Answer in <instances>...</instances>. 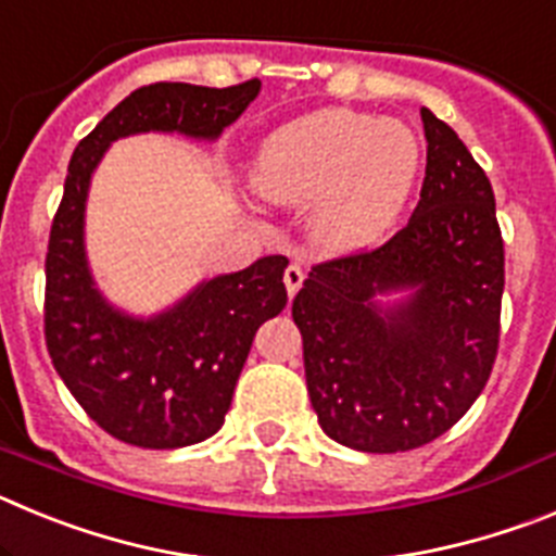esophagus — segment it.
<instances>
[{"label":"esophagus","mask_w":556,"mask_h":556,"mask_svg":"<svg viewBox=\"0 0 556 556\" xmlns=\"http://www.w3.org/2000/svg\"><path fill=\"white\" fill-rule=\"evenodd\" d=\"M303 278H306V273H303L298 264H289V267L283 269V283H287L289 298H294V294H298V289L303 287Z\"/></svg>","instance_id":"1"}]
</instances>
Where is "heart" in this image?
I'll list each match as a JSON object with an SVG mask.
<instances>
[{
  "label": "heart",
  "instance_id": "1",
  "mask_svg": "<svg viewBox=\"0 0 556 556\" xmlns=\"http://www.w3.org/2000/svg\"><path fill=\"white\" fill-rule=\"evenodd\" d=\"M420 172V141L404 122L328 108L264 144L255 186L281 205H308L312 239L328 253L381 242L406 208Z\"/></svg>",
  "mask_w": 556,
  "mask_h": 556
}]
</instances>
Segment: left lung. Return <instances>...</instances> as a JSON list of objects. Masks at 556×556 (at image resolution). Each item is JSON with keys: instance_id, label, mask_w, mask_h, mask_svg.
<instances>
[{"instance_id": "1", "label": "left lung", "mask_w": 556, "mask_h": 556, "mask_svg": "<svg viewBox=\"0 0 556 556\" xmlns=\"http://www.w3.org/2000/svg\"><path fill=\"white\" fill-rule=\"evenodd\" d=\"M426 178L409 223L372 250L314 264L294 294L303 367L323 431L348 448L431 443L473 406L501 337L504 239L488 175L429 108ZM412 288L381 309L371 298Z\"/></svg>"}]
</instances>
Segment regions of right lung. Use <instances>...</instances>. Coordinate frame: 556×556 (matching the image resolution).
<instances>
[{
    "label": "right lung",
    "instance_id": "obj_1",
    "mask_svg": "<svg viewBox=\"0 0 556 556\" xmlns=\"http://www.w3.org/2000/svg\"><path fill=\"white\" fill-rule=\"evenodd\" d=\"M262 80L228 88L152 83L136 88L75 147L47 248L43 337L58 376L100 429L139 448H184L225 424L253 337L287 306V255L200 283L152 320L102 301L83 250L91 172L130 132L178 130L217 139L255 100Z\"/></svg>",
    "mask_w": 556,
    "mask_h": 556
}]
</instances>
